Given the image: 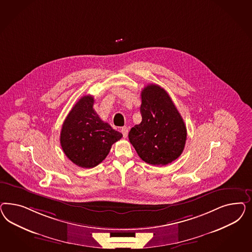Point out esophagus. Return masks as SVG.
I'll use <instances>...</instances> for the list:
<instances>
[{"mask_svg": "<svg viewBox=\"0 0 252 252\" xmlns=\"http://www.w3.org/2000/svg\"><path fill=\"white\" fill-rule=\"evenodd\" d=\"M121 132H122L123 137H127V134H128V128L126 126H124L121 128Z\"/></svg>", "mask_w": 252, "mask_h": 252, "instance_id": "1", "label": "esophagus"}]
</instances>
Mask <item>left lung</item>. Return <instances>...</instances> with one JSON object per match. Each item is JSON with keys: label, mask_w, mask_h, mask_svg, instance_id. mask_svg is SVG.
Listing matches in <instances>:
<instances>
[{"label": "left lung", "mask_w": 252, "mask_h": 252, "mask_svg": "<svg viewBox=\"0 0 252 252\" xmlns=\"http://www.w3.org/2000/svg\"><path fill=\"white\" fill-rule=\"evenodd\" d=\"M142 121L132 127L130 143L149 164L166 165L183 153L187 127L169 94L160 86L150 84L141 92Z\"/></svg>", "instance_id": "1"}]
</instances>
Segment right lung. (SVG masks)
<instances>
[{
    "label": "right lung",
    "instance_id": "1",
    "mask_svg": "<svg viewBox=\"0 0 252 252\" xmlns=\"http://www.w3.org/2000/svg\"><path fill=\"white\" fill-rule=\"evenodd\" d=\"M92 95L78 99L63 124L60 143L64 154L77 166L93 168L106 158L122 134L103 122L93 109Z\"/></svg>",
    "mask_w": 252,
    "mask_h": 252
}]
</instances>
